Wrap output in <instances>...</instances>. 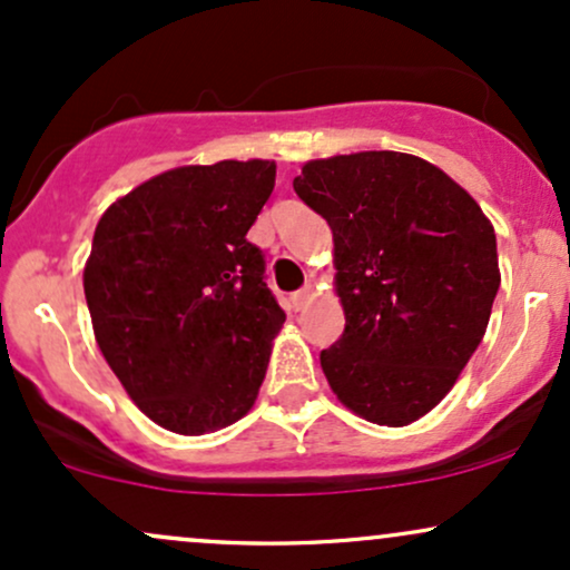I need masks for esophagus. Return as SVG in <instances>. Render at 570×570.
Here are the masks:
<instances>
[{
	"label": "esophagus",
	"instance_id": "34e87169",
	"mask_svg": "<svg viewBox=\"0 0 570 570\" xmlns=\"http://www.w3.org/2000/svg\"><path fill=\"white\" fill-rule=\"evenodd\" d=\"M313 297H316V292H313V286H303L299 292H294L289 297V307L292 311H303V307H307L313 303Z\"/></svg>",
	"mask_w": 570,
	"mask_h": 570
}]
</instances>
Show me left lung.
I'll use <instances>...</instances> for the list:
<instances>
[{
  "mask_svg": "<svg viewBox=\"0 0 570 570\" xmlns=\"http://www.w3.org/2000/svg\"><path fill=\"white\" fill-rule=\"evenodd\" d=\"M294 193L335 238L345 332L322 370L345 407L407 426L453 389L501 286L490 219L431 163L404 153L311 160Z\"/></svg>",
  "mask_w": 570,
  "mask_h": 570,
  "instance_id": "left-lung-1",
  "label": "left lung"
}]
</instances>
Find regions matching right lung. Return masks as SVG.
I'll return each instance as SVG.
<instances>
[{
  "mask_svg": "<svg viewBox=\"0 0 570 570\" xmlns=\"http://www.w3.org/2000/svg\"><path fill=\"white\" fill-rule=\"evenodd\" d=\"M276 163L153 176L98 219L82 284L96 343L144 415L200 436L252 410L286 313L246 238Z\"/></svg>",
  "mask_w": 570,
  "mask_h": 570,
  "instance_id": "1",
  "label": "right lung"
}]
</instances>
